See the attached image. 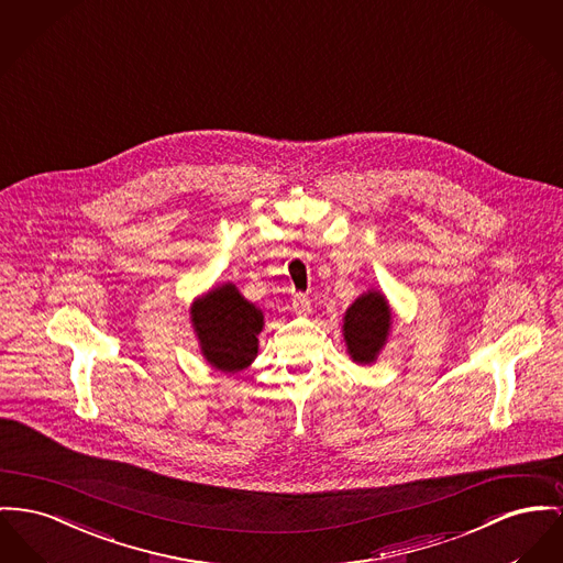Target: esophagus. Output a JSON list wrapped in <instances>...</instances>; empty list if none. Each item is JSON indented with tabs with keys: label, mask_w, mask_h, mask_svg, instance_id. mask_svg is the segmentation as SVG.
Returning a JSON list of instances; mask_svg holds the SVG:
<instances>
[{
	"label": "esophagus",
	"mask_w": 563,
	"mask_h": 563,
	"mask_svg": "<svg viewBox=\"0 0 563 563\" xmlns=\"http://www.w3.org/2000/svg\"><path fill=\"white\" fill-rule=\"evenodd\" d=\"M292 309L299 311V313H309V311H311V302H309V299H307L305 295L297 292V295L292 297Z\"/></svg>",
	"instance_id": "34e87169"
}]
</instances>
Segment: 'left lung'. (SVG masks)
Segmentation results:
<instances>
[{"mask_svg": "<svg viewBox=\"0 0 563 563\" xmlns=\"http://www.w3.org/2000/svg\"><path fill=\"white\" fill-rule=\"evenodd\" d=\"M390 329V309L379 292H367L352 302L343 318V338L356 363H372Z\"/></svg>", "mask_w": 563, "mask_h": 563, "instance_id": "1", "label": "left lung"}]
</instances>
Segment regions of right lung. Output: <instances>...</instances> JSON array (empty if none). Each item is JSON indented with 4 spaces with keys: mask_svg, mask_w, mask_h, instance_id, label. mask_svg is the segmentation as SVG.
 <instances>
[{
    "mask_svg": "<svg viewBox=\"0 0 563 563\" xmlns=\"http://www.w3.org/2000/svg\"><path fill=\"white\" fill-rule=\"evenodd\" d=\"M191 322L207 361L222 372H241L258 354L263 311L243 299L232 284L194 302Z\"/></svg>",
    "mask_w": 563,
    "mask_h": 563,
    "instance_id": "obj_1",
    "label": "right lung"
}]
</instances>
